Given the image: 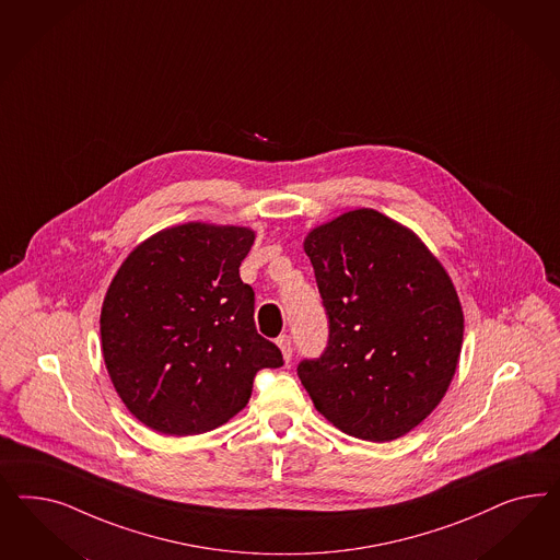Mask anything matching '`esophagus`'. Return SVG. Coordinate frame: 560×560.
<instances>
[{
	"label": "esophagus",
	"mask_w": 560,
	"mask_h": 560,
	"mask_svg": "<svg viewBox=\"0 0 560 560\" xmlns=\"http://www.w3.org/2000/svg\"><path fill=\"white\" fill-rule=\"evenodd\" d=\"M277 347L281 349V353H283L285 363H289V361H291V353H293V347H291V337H288V335H281V337L277 339Z\"/></svg>",
	"instance_id": "obj_1"
}]
</instances>
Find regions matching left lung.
<instances>
[{"label":"left lung","mask_w":560,"mask_h":560,"mask_svg":"<svg viewBox=\"0 0 560 560\" xmlns=\"http://www.w3.org/2000/svg\"><path fill=\"white\" fill-rule=\"evenodd\" d=\"M328 347L298 375L316 410L357 440L394 441L440 405L458 368L464 312L440 258L410 228L353 209L307 232Z\"/></svg>","instance_id":"1"}]
</instances>
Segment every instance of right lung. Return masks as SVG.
I'll list each match as a JSON object with an SVG mask.
<instances>
[{
  "instance_id": "obj_1",
  "label": "right lung",
  "mask_w": 560,
  "mask_h": 560,
  "mask_svg": "<svg viewBox=\"0 0 560 560\" xmlns=\"http://www.w3.org/2000/svg\"><path fill=\"white\" fill-rule=\"evenodd\" d=\"M255 230L188 221L122 260L101 312L102 357L122 405L162 435H199L248 405L258 370L283 365L255 326L240 265Z\"/></svg>"
}]
</instances>
